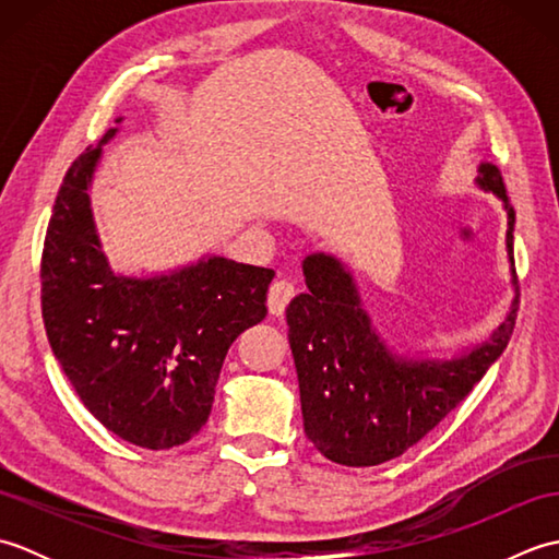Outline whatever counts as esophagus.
<instances>
[{"mask_svg": "<svg viewBox=\"0 0 559 559\" xmlns=\"http://www.w3.org/2000/svg\"><path fill=\"white\" fill-rule=\"evenodd\" d=\"M295 298V286L290 281H286V278H278V281H273L271 286H269V312L271 314H276V317H281L283 312H286V307H288V302Z\"/></svg>", "mask_w": 559, "mask_h": 559, "instance_id": "34e87169", "label": "esophagus"}]
</instances>
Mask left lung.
I'll use <instances>...</instances> for the list:
<instances>
[{
  "label": "left lung",
  "instance_id": "8db88e82",
  "mask_svg": "<svg viewBox=\"0 0 559 559\" xmlns=\"http://www.w3.org/2000/svg\"><path fill=\"white\" fill-rule=\"evenodd\" d=\"M478 182L504 201L514 261V206L502 173L483 165ZM302 271L310 293L288 305L286 322L305 435L319 454L341 466H377L435 430L500 358L516 324L514 310L490 343L459 360L406 362L377 338L336 259L312 254Z\"/></svg>",
  "mask_w": 559,
  "mask_h": 559
}]
</instances>
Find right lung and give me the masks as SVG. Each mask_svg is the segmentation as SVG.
Here are the masks:
<instances>
[{
  "instance_id": "obj_1",
  "label": "right lung",
  "mask_w": 559,
  "mask_h": 559,
  "mask_svg": "<svg viewBox=\"0 0 559 559\" xmlns=\"http://www.w3.org/2000/svg\"><path fill=\"white\" fill-rule=\"evenodd\" d=\"M112 134L71 163L57 192L40 261L43 322L93 418L136 447L170 449L206 425L228 348L266 317L273 269L213 257L173 276H115L86 194Z\"/></svg>"
}]
</instances>
